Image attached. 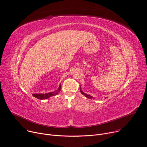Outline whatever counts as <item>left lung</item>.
<instances>
[{
	"instance_id": "obj_1",
	"label": "left lung",
	"mask_w": 147,
	"mask_h": 147,
	"mask_svg": "<svg viewBox=\"0 0 147 147\" xmlns=\"http://www.w3.org/2000/svg\"><path fill=\"white\" fill-rule=\"evenodd\" d=\"M80 92H81V94H82V95H84V96H86V97H87V98H90V99H91L92 98V96H91V95H87V94H86V93H84V92H82V91L81 90V87H80Z\"/></svg>"
}]
</instances>
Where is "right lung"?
I'll list each match as a JSON object with an SVG mask.
<instances>
[{
	"label": "right lung",
	"mask_w": 147,
	"mask_h": 147,
	"mask_svg": "<svg viewBox=\"0 0 147 147\" xmlns=\"http://www.w3.org/2000/svg\"><path fill=\"white\" fill-rule=\"evenodd\" d=\"M60 88H61V85H60L59 88L56 91L51 92H49V93H47V94H33L32 96L35 97L36 98L40 99V100L47 99L51 96H52L58 94L60 91Z\"/></svg>",
	"instance_id": "add662e5"
}]
</instances>
